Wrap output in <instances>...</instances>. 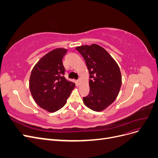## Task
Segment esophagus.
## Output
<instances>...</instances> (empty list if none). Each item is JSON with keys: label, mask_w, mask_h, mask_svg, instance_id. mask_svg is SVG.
Segmentation results:
<instances>
[{"label": "esophagus", "mask_w": 158, "mask_h": 158, "mask_svg": "<svg viewBox=\"0 0 158 158\" xmlns=\"http://www.w3.org/2000/svg\"><path fill=\"white\" fill-rule=\"evenodd\" d=\"M76 83H77V85H80V80H78L77 81H76Z\"/></svg>", "instance_id": "obj_1"}]
</instances>
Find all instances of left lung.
<instances>
[{
  "label": "left lung",
  "mask_w": 158,
  "mask_h": 158,
  "mask_svg": "<svg viewBox=\"0 0 158 158\" xmlns=\"http://www.w3.org/2000/svg\"><path fill=\"white\" fill-rule=\"evenodd\" d=\"M89 70V94L83 98L84 104L95 111L109 106L120 91L122 77L117 63L107 51L96 44L76 47Z\"/></svg>",
  "instance_id": "obj_1"
}]
</instances>
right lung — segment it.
Here are the masks:
<instances>
[{"mask_svg":"<svg viewBox=\"0 0 158 158\" xmlns=\"http://www.w3.org/2000/svg\"><path fill=\"white\" fill-rule=\"evenodd\" d=\"M66 49L52 50L37 62L31 70L30 89L33 99L40 107L55 112L63 107L75 84L64 78L63 59Z\"/></svg>","mask_w":158,"mask_h":158,"instance_id":"add662e5","label":"right lung"}]
</instances>
